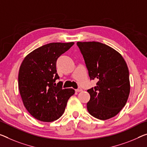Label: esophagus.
I'll use <instances>...</instances> for the list:
<instances>
[{
    "instance_id": "1",
    "label": "esophagus",
    "mask_w": 147,
    "mask_h": 147,
    "mask_svg": "<svg viewBox=\"0 0 147 147\" xmlns=\"http://www.w3.org/2000/svg\"><path fill=\"white\" fill-rule=\"evenodd\" d=\"M76 91H77V92H81V91H82V89H81L80 87H79L78 89H76Z\"/></svg>"
}]
</instances>
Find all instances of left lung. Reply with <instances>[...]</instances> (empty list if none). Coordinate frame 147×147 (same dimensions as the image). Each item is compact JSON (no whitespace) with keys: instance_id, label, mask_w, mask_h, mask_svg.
Instances as JSON below:
<instances>
[{"instance_id":"left-lung-1","label":"left lung","mask_w":147,"mask_h":147,"mask_svg":"<svg viewBox=\"0 0 147 147\" xmlns=\"http://www.w3.org/2000/svg\"><path fill=\"white\" fill-rule=\"evenodd\" d=\"M90 80L96 85L88 89L87 110L94 118L114 117L125 105L130 92L129 73L125 61L114 49L99 42H78Z\"/></svg>"}]
</instances>
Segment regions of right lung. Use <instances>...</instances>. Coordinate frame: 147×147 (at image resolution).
<instances>
[{
    "label": "right lung",
    "instance_id": "obj_1",
    "mask_svg": "<svg viewBox=\"0 0 147 147\" xmlns=\"http://www.w3.org/2000/svg\"><path fill=\"white\" fill-rule=\"evenodd\" d=\"M74 42H51L29 53L22 62L18 75V87L24 105L31 116L41 121L51 122L62 116L73 89H63L56 73V61L68 51Z\"/></svg>",
    "mask_w": 147,
    "mask_h": 147
}]
</instances>
